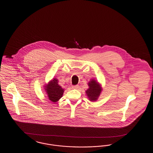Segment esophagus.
Listing matches in <instances>:
<instances>
[{
  "label": "esophagus",
  "mask_w": 153,
  "mask_h": 153,
  "mask_svg": "<svg viewBox=\"0 0 153 153\" xmlns=\"http://www.w3.org/2000/svg\"><path fill=\"white\" fill-rule=\"evenodd\" d=\"M73 89H78L79 88V85H73L72 87Z\"/></svg>",
  "instance_id": "obj_1"
}]
</instances>
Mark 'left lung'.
Masks as SVG:
<instances>
[{"mask_svg":"<svg viewBox=\"0 0 153 153\" xmlns=\"http://www.w3.org/2000/svg\"><path fill=\"white\" fill-rule=\"evenodd\" d=\"M89 88L86 91V94L91 101H96L101 93L102 88L99 84L95 80H92L89 83Z\"/></svg>","mask_w":153,"mask_h":153,"instance_id":"8db88e82","label":"left lung"}]
</instances>
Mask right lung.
<instances>
[{"instance_id": "1", "label": "right lung", "mask_w": 153, "mask_h": 153, "mask_svg": "<svg viewBox=\"0 0 153 153\" xmlns=\"http://www.w3.org/2000/svg\"><path fill=\"white\" fill-rule=\"evenodd\" d=\"M58 80L54 79L46 85L45 90L49 99L53 102H56L62 97L64 94V89L58 84Z\"/></svg>"}]
</instances>
